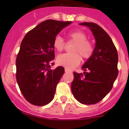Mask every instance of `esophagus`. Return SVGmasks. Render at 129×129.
<instances>
[{"instance_id":"34e87169","label":"esophagus","mask_w":129,"mask_h":129,"mask_svg":"<svg viewBox=\"0 0 129 129\" xmlns=\"http://www.w3.org/2000/svg\"><path fill=\"white\" fill-rule=\"evenodd\" d=\"M65 72H66V73H71L72 72L70 70H68V69H65Z\"/></svg>"}]
</instances>
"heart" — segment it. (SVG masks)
<instances>
[{
    "instance_id": "obj_1",
    "label": "heart",
    "mask_w": 129,
    "mask_h": 129,
    "mask_svg": "<svg viewBox=\"0 0 129 129\" xmlns=\"http://www.w3.org/2000/svg\"><path fill=\"white\" fill-rule=\"evenodd\" d=\"M69 41L74 42L72 51L73 53L60 55L57 59V63L68 70H72L80 64L81 57L84 59H88L92 56L94 51V47L92 41L88 39V36L84 31L77 29L68 33ZM53 45L59 52L65 49L66 43L62 37L56 36L53 39Z\"/></svg>"
}]
</instances>
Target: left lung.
Wrapping results in <instances>:
<instances>
[{"label": "left lung", "instance_id": "8db88e82", "mask_svg": "<svg viewBox=\"0 0 129 129\" xmlns=\"http://www.w3.org/2000/svg\"><path fill=\"white\" fill-rule=\"evenodd\" d=\"M96 39L94 53L82 66L84 74L74 72L72 92L84 104L98 103L108 94L118 76V53L108 33L99 25L84 22Z\"/></svg>", "mask_w": 129, "mask_h": 129}]
</instances>
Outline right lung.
<instances>
[{"mask_svg": "<svg viewBox=\"0 0 129 129\" xmlns=\"http://www.w3.org/2000/svg\"><path fill=\"white\" fill-rule=\"evenodd\" d=\"M72 23L46 20L29 31L22 40L16 59V78L21 93L31 104L44 106L54 98L64 68L51 69L55 58L53 41Z\"/></svg>", "mask_w": 129, "mask_h": 129, "instance_id": "add662e5", "label": "right lung"}]
</instances>
